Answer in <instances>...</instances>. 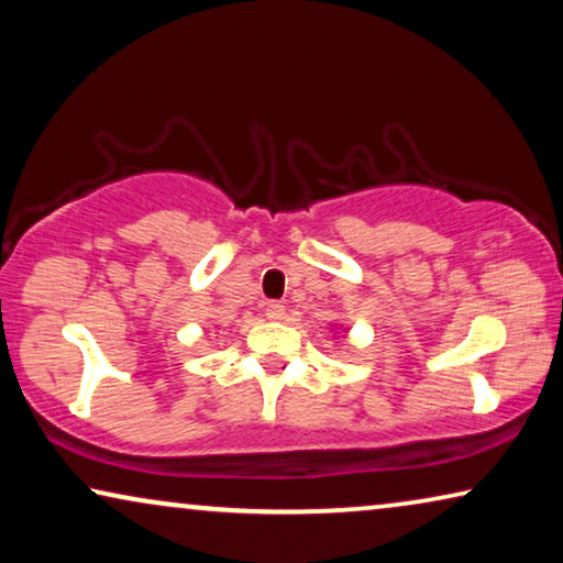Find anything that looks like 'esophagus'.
I'll list each match as a JSON object with an SVG mask.
<instances>
[{"label":"esophagus","mask_w":563,"mask_h":563,"mask_svg":"<svg viewBox=\"0 0 563 563\" xmlns=\"http://www.w3.org/2000/svg\"><path fill=\"white\" fill-rule=\"evenodd\" d=\"M266 318L268 320H282L284 318V305L282 302H268L266 305Z\"/></svg>","instance_id":"34e87169"}]
</instances>
